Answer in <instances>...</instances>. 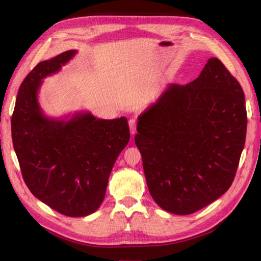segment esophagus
<instances>
[{
    "mask_svg": "<svg viewBox=\"0 0 261 261\" xmlns=\"http://www.w3.org/2000/svg\"><path fill=\"white\" fill-rule=\"evenodd\" d=\"M128 125H129L130 134H132V135H134V134L136 133V126H137V122H136L135 118H130L129 122H128Z\"/></svg>",
    "mask_w": 261,
    "mask_h": 261,
    "instance_id": "esophagus-1",
    "label": "esophagus"
}]
</instances>
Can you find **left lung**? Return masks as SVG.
Wrapping results in <instances>:
<instances>
[{
  "label": "left lung",
  "mask_w": 261,
  "mask_h": 261,
  "mask_svg": "<svg viewBox=\"0 0 261 261\" xmlns=\"http://www.w3.org/2000/svg\"><path fill=\"white\" fill-rule=\"evenodd\" d=\"M246 129L242 87L217 58L195 81L169 85L138 116L135 136L158 206L185 216L222 196L233 183Z\"/></svg>",
  "instance_id": "left-lung-1"
}]
</instances>
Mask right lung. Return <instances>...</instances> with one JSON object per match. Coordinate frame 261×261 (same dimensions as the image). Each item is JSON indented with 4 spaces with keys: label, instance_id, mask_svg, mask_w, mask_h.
Here are the masks:
<instances>
[{
    "label": "right lung",
    "instance_id": "1",
    "mask_svg": "<svg viewBox=\"0 0 261 261\" xmlns=\"http://www.w3.org/2000/svg\"><path fill=\"white\" fill-rule=\"evenodd\" d=\"M76 50L40 62L21 83L12 116V139L23 180L39 200L67 217H86L106 196L118 154L128 144L127 118L102 120L90 112L44 115L38 92Z\"/></svg>",
    "mask_w": 261,
    "mask_h": 261
}]
</instances>
